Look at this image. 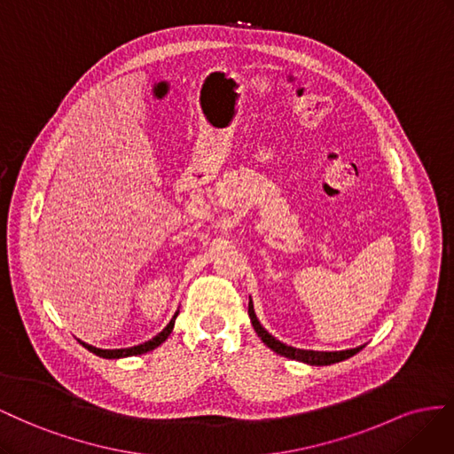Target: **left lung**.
Here are the masks:
<instances>
[{"label":"left lung","mask_w":454,"mask_h":454,"mask_svg":"<svg viewBox=\"0 0 454 454\" xmlns=\"http://www.w3.org/2000/svg\"><path fill=\"white\" fill-rule=\"evenodd\" d=\"M249 317L253 327L256 331V334L261 336V340L270 348L274 349L276 354L283 356V357H289V359H296V361H302V364L308 365H331V364H339V361H344L348 357L356 356L359 349H364V346H357L352 349H340V352H316V349H302V348H294V346H287L283 344L281 340H278L276 336H271L262 325L261 321L256 319L254 314V308H253V301L249 299Z\"/></svg>","instance_id":"obj_1"}]
</instances>
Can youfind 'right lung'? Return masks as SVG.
I'll use <instances>...</instances> for the list:
<instances>
[{"instance_id": "right-lung-1", "label": "right lung", "mask_w": 454, "mask_h": 454, "mask_svg": "<svg viewBox=\"0 0 454 454\" xmlns=\"http://www.w3.org/2000/svg\"><path fill=\"white\" fill-rule=\"evenodd\" d=\"M176 316H178V309H176V314L173 316V319L167 323V327L161 331V333H158L153 336V339H150L148 342H142V344H138V346H131V348H118V349H102V348H95V346H90V344H85V342H82L89 352H93L95 356H98V357H106V359H120V357H129V356H140V354H146V352H152L153 348H158L160 344H163L167 339H169V334L173 333V327H175V319H176Z\"/></svg>"}]
</instances>
